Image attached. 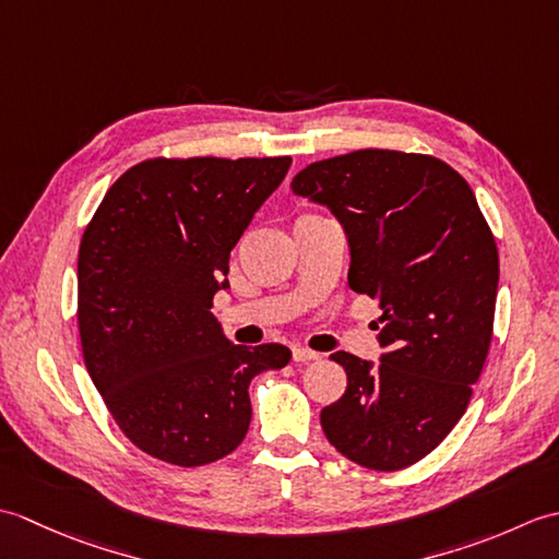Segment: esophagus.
<instances>
[{"mask_svg": "<svg viewBox=\"0 0 559 559\" xmlns=\"http://www.w3.org/2000/svg\"><path fill=\"white\" fill-rule=\"evenodd\" d=\"M319 353L310 350V348H302V346H295L293 348V360L295 362H310V360H317Z\"/></svg>", "mask_w": 559, "mask_h": 559, "instance_id": "obj_1", "label": "esophagus"}]
</instances>
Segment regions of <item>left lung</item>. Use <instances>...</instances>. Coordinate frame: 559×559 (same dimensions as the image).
Wrapping results in <instances>:
<instances>
[{
    "label": "left lung",
    "instance_id": "8db88e82",
    "mask_svg": "<svg viewBox=\"0 0 559 559\" xmlns=\"http://www.w3.org/2000/svg\"><path fill=\"white\" fill-rule=\"evenodd\" d=\"M293 192L341 221L348 286L382 307V360L331 355L348 386L322 411V430L365 468H408L454 430L488 358L500 281L490 225L468 182L425 153L317 160L293 177Z\"/></svg>",
    "mask_w": 559,
    "mask_h": 559
}]
</instances>
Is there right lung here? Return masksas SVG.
Listing matches in <instances>:
<instances>
[{"label":"right lung","instance_id":"obj_1","mask_svg":"<svg viewBox=\"0 0 559 559\" xmlns=\"http://www.w3.org/2000/svg\"><path fill=\"white\" fill-rule=\"evenodd\" d=\"M293 158H148L117 180L79 247V336L124 437L173 466L228 456L252 420L249 382L281 370V343L223 336L213 295L230 249Z\"/></svg>","mask_w":559,"mask_h":559}]
</instances>
